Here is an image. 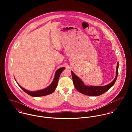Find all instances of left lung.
<instances>
[{"instance_id": "8db88e82", "label": "left lung", "mask_w": 132, "mask_h": 132, "mask_svg": "<svg viewBox=\"0 0 132 132\" xmlns=\"http://www.w3.org/2000/svg\"><path fill=\"white\" fill-rule=\"evenodd\" d=\"M119 63H118L116 70V76L114 79L109 84L104 86H86L81 79L71 71V75L73 85L76 89L84 95L89 96H98L109 90L116 81L118 75Z\"/></svg>"}]
</instances>
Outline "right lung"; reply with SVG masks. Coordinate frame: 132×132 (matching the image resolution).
<instances>
[{"label": "right lung", "mask_w": 132, "mask_h": 132, "mask_svg": "<svg viewBox=\"0 0 132 132\" xmlns=\"http://www.w3.org/2000/svg\"><path fill=\"white\" fill-rule=\"evenodd\" d=\"M65 67H62L56 70L55 75V77L52 84L48 87H47V88L43 90H38L36 91H30L24 89L18 84V85L24 92H26L27 94H28L29 95L32 97H41V96L50 95V94L52 93L55 91L56 87L57 86V83H58L59 77L60 76V75L62 73V72L65 69Z\"/></svg>", "instance_id": "right-lung-1"}]
</instances>
